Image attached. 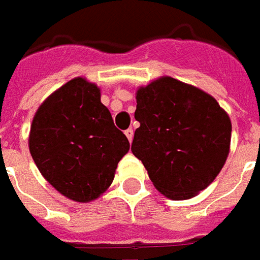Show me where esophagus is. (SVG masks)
Segmentation results:
<instances>
[{"label": "esophagus", "instance_id": "obj_1", "mask_svg": "<svg viewBox=\"0 0 260 260\" xmlns=\"http://www.w3.org/2000/svg\"><path fill=\"white\" fill-rule=\"evenodd\" d=\"M125 135L128 138V141L132 142V139H134V129H132V128H128V129L125 131Z\"/></svg>", "mask_w": 260, "mask_h": 260}]
</instances>
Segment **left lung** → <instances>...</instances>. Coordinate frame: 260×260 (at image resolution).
Segmentation results:
<instances>
[{
	"mask_svg": "<svg viewBox=\"0 0 260 260\" xmlns=\"http://www.w3.org/2000/svg\"><path fill=\"white\" fill-rule=\"evenodd\" d=\"M131 150L158 191L189 199L210 185L230 152L231 121L210 94L164 76L136 93Z\"/></svg>",
	"mask_w": 260,
	"mask_h": 260,
	"instance_id": "left-lung-1",
	"label": "left lung"
}]
</instances>
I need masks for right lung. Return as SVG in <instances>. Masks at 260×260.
<instances>
[{
    "instance_id": "1",
    "label": "right lung",
    "mask_w": 260,
    "mask_h": 260,
    "mask_svg": "<svg viewBox=\"0 0 260 260\" xmlns=\"http://www.w3.org/2000/svg\"><path fill=\"white\" fill-rule=\"evenodd\" d=\"M29 149L37 169L59 193L90 202L111 185L129 142L100 102V89L75 78L39 107Z\"/></svg>"
}]
</instances>
